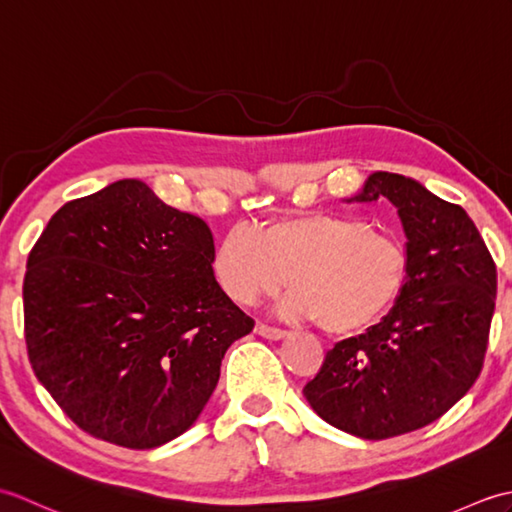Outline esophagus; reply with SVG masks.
Wrapping results in <instances>:
<instances>
[{
  "instance_id": "esophagus-1",
  "label": "esophagus",
  "mask_w": 512,
  "mask_h": 512,
  "mask_svg": "<svg viewBox=\"0 0 512 512\" xmlns=\"http://www.w3.org/2000/svg\"><path fill=\"white\" fill-rule=\"evenodd\" d=\"M255 332H257L259 336H264V339H270V341H279V339H284V336L288 334L286 330H279V328H270V325H266V323H257V328H255Z\"/></svg>"
}]
</instances>
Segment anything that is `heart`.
Here are the masks:
<instances>
[{"label": "heart", "instance_id": "heart-1", "mask_svg": "<svg viewBox=\"0 0 512 512\" xmlns=\"http://www.w3.org/2000/svg\"><path fill=\"white\" fill-rule=\"evenodd\" d=\"M407 270L396 237L334 213L286 217L259 233L233 228L213 253V275L228 299L253 306L290 281L295 290L281 301V314L317 321L330 334H354L383 319L402 295Z\"/></svg>", "mask_w": 512, "mask_h": 512}]
</instances>
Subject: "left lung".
I'll return each mask as SVG.
<instances>
[{
  "label": "left lung",
  "instance_id": "1",
  "mask_svg": "<svg viewBox=\"0 0 512 512\" xmlns=\"http://www.w3.org/2000/svg\"><path fill=\"white\" fill-rule=\"evenodd\" d=\"M387 198L407 237V281L365 334L336 343L303 396L332 427L385 440L444 416L482 372L495 262L462 206L400 173L376 171L350 202Z\"/></svg>",
  "mask_w": 512,
  "mask_h": 512
}]
</instances>
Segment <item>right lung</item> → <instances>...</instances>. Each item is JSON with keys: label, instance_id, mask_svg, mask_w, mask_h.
<instances>
[{"label": "right lung", "instance_id": "add662e5", "mask_svg": "<svg viewBox=\"0 0 512 512\" xmlns=\"http://www.w3.org/2000/svg\"><path fill=\"white\" fill-rule=\"evenodd\" d=\"M204 220L140 180L63 204L28 255L30 365L90 436L154 449L198 420L231 343L253 330L213 275Z\"/></svg>", "mask_w": 512, "mask_h": 512}]
</instances>
